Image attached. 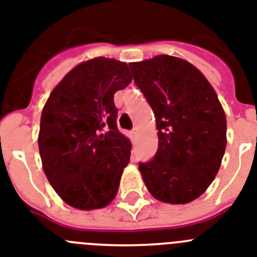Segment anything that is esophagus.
<instances>
[{
	"label": "esophagus",
	"instance_id": "esophagus-1",
	"mask_svg": "<svg viewBox=\"0 0 257 257\" xmlns=\"http://www.w3.org/2000/svg\"><path fill=\"white\" fill-rule=\"evenodd\" d=\"M136 135H137V132H136V129H133V131L131 132V136H132V140H133V142H135Z\"/></svg>",
	"mask_w": 257,
	"mask_h": 257
}]
</instances>
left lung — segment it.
I'll list each match as a JSON object with an SVG mask.
<instances>
[{"mask_svg":"<svg viewBox=\"0 0 257 257\" xmlns=\"http://www.w3.org/2000/svg\"><path fill=\"white\" fill-rule=\"evenodd\" d=\"M136 85L155 113L159 146L140 163L154 198L185 204L207 190L226 147V117L217 94L193 64L158 55L129 63Z\"/></svg>","mask_w":257,"mask_h":257,"instance_id":"8db88e82","label":"left lung"}]
</instances>
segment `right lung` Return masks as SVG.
<instances>
[{
    "label": "right lung",
    "instance_id": "add662e5",
    "mask_svg": "<svg viewBox=\"0 0 257 257\" xmlns=\"http://www.w3.org/2000/svg\"><path fill=\"white\" fill-rule=\"evenodd\" d=\"M131 81L125 63L94 58L67 73L42 110L39 149L44 172L73 208H102L117 193L132 145L117 129L113 94Z\"/></svg>",
    "mask_w": 257,
    "mask_h": 257
}]
</instances>
